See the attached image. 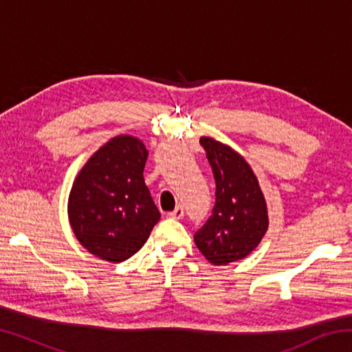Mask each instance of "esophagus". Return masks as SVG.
<instances>
[{"instance_id": "esophagus-1", "label": "esophagus", "mask_w": 352, "mask_h": 352, "mask_svg": "<svg viewBox=\"0 0 352 352\" xmlns=\"http://www.w3.org/2000/svg\"><path fill=\"white\" fill-rule=\"evenodd\" d=\"M168 216H169L170 219H182V217L184 216V210H183L182 206H177L174 211H170V212L168 214Z\"/></svg>"}]
</instances>
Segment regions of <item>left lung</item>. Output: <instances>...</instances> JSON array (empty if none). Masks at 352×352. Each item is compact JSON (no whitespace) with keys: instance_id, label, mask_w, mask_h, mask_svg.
Masks as SVG:
<instances>
[{"instance_id":"obj_1","label":"left lung","mask_w":352,"mask_h":352,"mask_svg":"<svg viewBox=\"0 0 352 352\" xmlns=\"http://www.w3.org/2000/svg\"><path fill=\"white\" fill-rule=\"evenodd\" d=\"M200 144L216 180V205L194 242L211 264L226 265L259 245L269 212L258 178L242 155L210 136H201Z\"/></svg>"}]
</instances>
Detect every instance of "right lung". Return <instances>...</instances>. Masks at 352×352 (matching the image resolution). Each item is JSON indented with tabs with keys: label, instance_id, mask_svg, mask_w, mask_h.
Masks as SVG:
<instances>
[{
	"label": "right lung",
	"instance_id": "1",
	"mask_svg": "<svg viewBox=\"0 0 352 352\" xmlns=\"http://www.w3.org/2000/svg\"><path fill=\"white\" fill-rule=\"evenodd\" d=\"M147 155L141 140L118 135L74 178L69 225L80 245L102 261L122 262L133 256L162 217L142 177Z\"/></svg>",
	"mask_w": 352,
	"mask_h": 352
}]
</instances>
